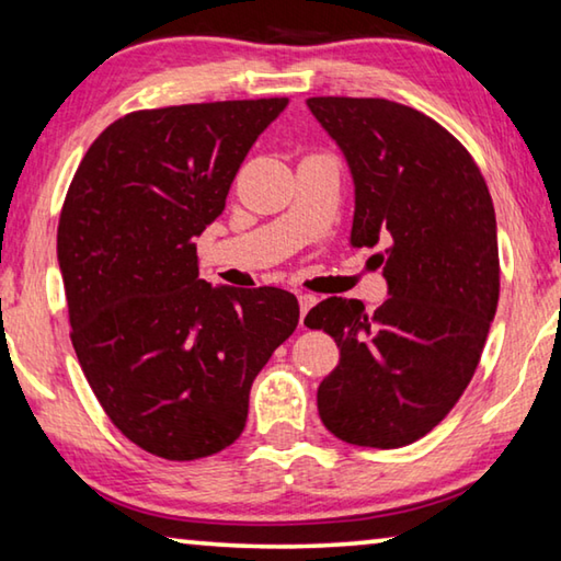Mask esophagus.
<instances>
[{
	"instance_id": "34e87169",
	"label": "esophagus",
	"mask_w": 561,
	"mask_h": 561,
	"mask_svg": "<svg viewBox=\"0 0 561 561\" xmlns=\"http://www.w3.org/2000/svg\"><path fill=\"white\" fill-rule=\"evenodd\" d=\"M297 299H299V312H301V322L299 324L305 327V317H307L309 309L317 305V297L314 295H307V291H299Z\"/></svg>"
}]
</instances>
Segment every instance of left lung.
Returning a JSON list of instances; mask_svg holds the SVG:
<instances>
[{"label": "left lung", "instance_id": "obj_1", "mask_svg": "<svg viewBox=\"0 0 561 561\" xmlns=\"http://www.w3.org/2000/svg\"><path fill=\"white\" fill-rule=\"evenodd\" d=\"M354 180L352 247L387 239L389 299L329 297L307 314L340 346L317 389L319 416L357 447L397 449L459 402L500 301L494 204L472 154L412 106L371 96H309Z\"/></svg>", "mask_w": 561, "mask_h": 561}]
</instances>
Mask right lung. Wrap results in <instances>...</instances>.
Returning <instances> with one entry per match:
<instances>
[{
	"mask_svg": "<svg viewBox=\"0 0 561 561\" xmlns=\"http://www.w3.org/2000/svg\"><path fill=\"white\" fill-rule=\"evenodd\" d=\"M287 96L139 110L112 122L69 184L57 256L82 371L149 455L192 461L242 434L249 389L299 322L277 287H211L197 244Z\"/></svg>",
	"mask_w": 561,
	"mask_h": 561,
	"instance_id": "add662e5",
	"label": "right lung"
}]
</instances>
